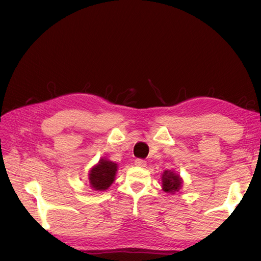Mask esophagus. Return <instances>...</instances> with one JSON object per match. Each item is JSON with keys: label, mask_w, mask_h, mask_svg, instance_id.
I'll list each match as a JSON object with an SVG mask.
<instances>
[{"label": "esophagus", "mask_w": 261, "mask_h": 261, "mask_svg": "<svg viewBox=\"0 0 261 261\" xmlns=\"http://www.w3.org/2000/svg\"><path fill=\"white\" fill-rule=\"evenodd\" d=\"M134 163H135L136 167H140V168L146 167V161L143 160V159H136Z\"/></svg>", "instance_id": "esophagus-1"}]
</instances>
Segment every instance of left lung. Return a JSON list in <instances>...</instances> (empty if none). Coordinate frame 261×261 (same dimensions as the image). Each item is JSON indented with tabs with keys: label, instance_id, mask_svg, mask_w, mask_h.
Masks as SVG:
<instances>
[{
	"label": "left lung",
	"instance_id": "1",
	"mask_svg": "<svg viewBox=\"0 0 261 261\" xmlns=\"http://www.w3.org/2000/svg\"><path fill=\"white\" fill-rule=\"evenodd\" d=\"M183 180L173 171H164L162 174V189L165 193L174 194L178 192Z\"/></svg>",
	"mask_w": 261,
	"mask_h": 261
}]
</instances>
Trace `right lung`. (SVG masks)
Returning <instances> with one entry per match:
<instances>
[{
    "instance_id": "obj_1",
    "label": "right lung",
    "mask_w": 261,
    "mask_h": 261,
    "mask_svg": "<svg viewBox=\"0 0 261 261\" xmlns=\"http://www.w3.org/2000/svg\"><path fill=\"white\" fill-rule=\"evenodd\" d=\"M116 171V163L102 158L89 172L90 187L94 191H106L114 181Z\"/></svg>"
}]
</instances>
